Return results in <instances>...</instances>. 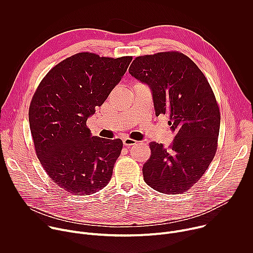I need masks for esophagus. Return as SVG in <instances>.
Returning a JSON list of instances; mask_svg holds the SVG:
<instances>
[{
	"label": "esophagus",
	"instance_id": "1",
	"mask_svg": "<svg viewBox=\"0 0 253 253\" xmlns=\"http://www.w3.org/2000/svg\"><path fill=\"white\" fill-rule=\"evenodd\" d=\"M136 143H137V141L134 140V139H131V138H124L123 139V144L126 147H130L132 145H135Z\"/></svg>",
	"mask_w": 253,
	"mask_h": 253
}]
</instances>
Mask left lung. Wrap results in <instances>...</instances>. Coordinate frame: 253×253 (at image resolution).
<instances>
[{"label":"left lung","mask_w":253,"mask_h":253,"mask_svg":"<svg viewBox=\"0 0 253 253\" xmlns=\"http://www.w3.org/2000/svg\"><path fill=\"white\" fill-rule=\"evenodd\" d=\"M129 73L152 90L156 116L167 115L175 137L168 148L149 143L143 177L154 190L179 194L203 176L218 145L220 111L205 75L178 51L136 57Z\"/></svg>","instance_id":"8db88e82"}]
</instances>
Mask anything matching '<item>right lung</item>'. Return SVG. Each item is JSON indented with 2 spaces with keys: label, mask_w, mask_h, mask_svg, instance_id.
Listing matches in <instances>:
<instances>
[{
  "label": "right lung",
  "mask_w": 253,
  "mask_h": 253,
  "mask_svg": "<svg viewBox=\"0 0 253 253\" xmlns=\"http://www.w3.org/2000/svg\"><path fill=\"white\" fill-rule=\"evenodd\" d=\"M131 56L77 53L55 67L31 100L29 122L44 170L63 190L90 195L110 181L123 143L91 136L87 119L119 83Z\"/></svg>",
  "instance_id": "right-lung-1"
}]
</instances>
